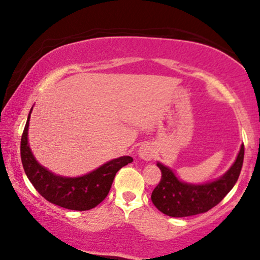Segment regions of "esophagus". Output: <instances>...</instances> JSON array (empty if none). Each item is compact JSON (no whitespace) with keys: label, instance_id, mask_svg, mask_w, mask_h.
<instances>
[{"label":"esophagus","instance_id":"1","mask_svg":"<svg viewBox=\"0 0 260 260\" xmlns=\"http://www.w3.org/2000/svg\"><path fill=\"white\" fill-rule=\"evenodd\" d=\"M154 154H155L154 148L151 147L150 144H148V143L143 144L138 150L139 157H140V159H143V160H148V161L151 160L154 157Z\"/></svg>","mask_w":260,"mask_h":260}]
</instances>
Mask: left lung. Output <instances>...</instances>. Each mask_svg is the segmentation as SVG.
Listing matches in <instances>:
<instances>
[{"instance_id": "1", "label": "left lung", "mask_w": 260, "mask_h": 260, "mask_svg": "<svg viewBox=\"0 0 260 260\" xmlns=\"http://www.w3.org/2000/svg\"><path fill=\"white\" fill-rule=\"evenodd\" d=\"M244 145L241 147L234 165L219 180L205 184L181 182L174 172L157 162L161 180L151 193V202L161 213L172 217L192 216L207 213L225 198L240 177L243 165Z\"/></svg>"}]
</instances>
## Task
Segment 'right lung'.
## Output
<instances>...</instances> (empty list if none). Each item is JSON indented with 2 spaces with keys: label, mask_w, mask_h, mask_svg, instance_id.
Returning <instances> with one entry per match:
<instances>
[{
  "label": "right lung",
  "mask_w": 260,
  "mask_h": 260,
  "mask_svg": "<svg viewBox=\"0 0 260 260\" xmlns=\"http://www.w3.org/2000/svg\"><path fill=\"white\" fill-rule=\"evenodd\" d=\"M30 112L20 140V157L23 169L38 193L47 202L71 210H90L99 205L109 194L118 170L132 162V157L121 156L113 159L82 177L71 178L53 175L39 165L29 148L28 127Z\"/></svg>",
  "instance_id": "add662e5"
}]
</instances>
